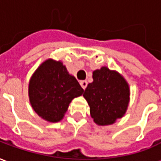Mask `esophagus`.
Here are the masks:
<instances>
[{
    "label": "esophagus",
    "instance_id": "esophagus-1",
    "mask_svg": "<svg viewBox=\"0 0 161 161\" xmlns=\"http://www.w3.org/2000/svg\"><path fill=\"white\" fill-rule=\"evenodd\" d=\"M87 84H88L87 81L84 80V81H81L80 82V85L82 86V88H83L84 90H85V89H86V87H87Z\"/></svg>",
    "mask_w": 161,
    "mask_h": 161
}]
</instances>
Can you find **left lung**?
<instances>
[{
    "label": "left lung",
    "instance_id": "obj_1",
    "mask_svg": "<svg viewBox=\"0 0 161 161\" xmlns=\"http://www.w3.org/2000/svg\"><path fill=\"white\" fill-rule=\"evenodd\" d=\"M93 82L88 84L84 97L91 117L97 125H111L127 111L130 91L127 81L106 66L93 71Z\"/></svg>",
    "mask_w": 161,
    "mask_h": 161
}]
</instances>
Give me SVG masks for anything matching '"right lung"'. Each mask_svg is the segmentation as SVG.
Listing matches in <instances>:
<instances>
[{
	"mask_svg": "<svg viewBox=\"0 0 161 161\" xmlns=\"http://www.w3.org/2000/svg\"><path fill=\"white\" fill-rule=\"evenodd\" d=\"M83 93V88L63 63L51 58L38 67L28 86L33 110L50 122L61 121L72 99Z\"/></svg>",
	"mask_w": 161,
	"mask_h": 161,
	"instance_id": "add662e5",
	"label": "right lung"
}]
</instances>
